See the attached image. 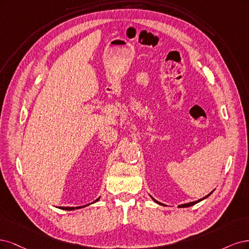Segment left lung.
<instances>
[{
    "mask_svg": "<svg viewBox=\"0 0 249 249\" xmlns=\"http://www.w3.org/2000/svg\"><path fill=\"white\" fill-rule=\"evenodd\" d=\"M212 192H213V191H212ZM212 192H210V194H209V195H207V196H204L203 198H199L198 200H196V202H190V203H187V204H182V205H179L178 207H179V208H186V207H190V206H194V205L197 204L198 202H200V200H203V199L207 198L208 196H210V195L212 194ZM151 198H152V199H153V200H154V202H155L156 204H158V205H162L161 203H159V202H157V200H156V199H154V198H153V197H152V196H151ZM162 206H164V205H162Z\"/></svg>",
    "mask_w": 249,
    "mask_h": 249,
    "instance_id": "1",
    "label": "left lung"
}]
</instances>
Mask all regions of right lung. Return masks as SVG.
Segmentation results:
<instances>
[{
	"mask_svg": "<svg viewBox=\"0 0 249 249\" xmlns=\"http://www.w3.org/2000/svg\"><path fill=\"white\" fill-rule=\"evenodd\" d=\"M99 198H100V197H98V198L96 199L95 202H93V203L98 202ZM93 203H91V204H93ZM89 205H90V204H89ZM87 206H88V205H85V206H81V207H76V208H74V207H60V209H63V210H68V211H72V210H75V209H81V208H84V207H87Z\"/></svg>",
	"mask_w": 249,
	"mask_h": 249,
	"instance_id": "add662e5",
	"label": "right lung"
}]
</instances>
